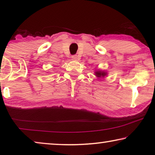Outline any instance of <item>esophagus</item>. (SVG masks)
I'll list each match as a JSON object with an SVG mask.
<instances>
[{
	"label": "esophagus",
	"mask_w": 155,
	"mask_h": 155,
	"mask_svg": "<svg viewBox=\"0 0 155 155\" xmlns=\"http://www.w3.org/2000/svg\"><path fill=\"white\" fill-rule=\"evenodd\" d=\"M72 60H74V61H77L78 58L77 55H73L72 57Z\"/></svg>",
	"instance_id": "1"
}]
</instances>
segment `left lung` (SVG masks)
<instances>
[{
	"label": "left lung",
	"instance_id": "8db88e82",
	"mask_svg": "<svg viewBox=\"0 0 155 155\" xmlns=\"http://www.w3.org/2000/svg\"><path fill=\"white\" fill-rule=\"evenodd\" d=\"M108 73L104 70H96L95 72H94V75L98 78V79L102 81L104 77H106Z\"/></svg>",
	"mask_w": 155,
	"mask_h": 155
}]
</instances>
